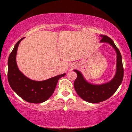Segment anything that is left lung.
I'll return each instance as SVG.
<instances>
[{
  "label": "left lung",
  "mask_w": 132,
  "mask_h": 132,
  "mask_svg": "<svg viewBox=\"0 0 132 132\" xmlns=\"http://www.w3.org/2000/svg\"><path fill=\"white\" fill-rule=\"evenodd\" d=\"M101 37L102 38L100 42L111 44L117 52V72L113 79L105 84L94 85L87 82L79 70H74L77 74L74 82L75 90L82 100L90 103H98L110 98L117 90L123 78V67L119 50L110 38L104 35H101Z\"/></svg>",
  "instance_id": "8db88e82"
}]
</instances>
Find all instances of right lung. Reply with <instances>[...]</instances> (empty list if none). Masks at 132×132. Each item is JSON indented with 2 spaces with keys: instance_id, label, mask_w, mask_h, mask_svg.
<instances>
[{
  "instance_id": "add662e5",
  "label": "right lung",
  "mask_w": 132,
  "mask_h": 132,
  "mask_svg": "<svg viewBox=\"0 0 132 132\" xmlns=\"http://www.w3.org/2000/svg\"><path fill=\"white\" fill-rule=\"evenodd\" d=\"M15 45L8 59L7 79L11 88L22 99L30 103L39 104L46 101L53 94L60 78L66 74L60 75L44 81H34L25 76L18 68L16 53L20 42Z\"/></svg>"
}]
</instances>
